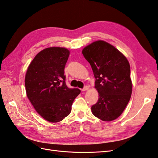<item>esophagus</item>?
Instances as JSON below:
<instances>
[{"mask_svg":"<svg viewBox=\"0 0 158 158\" xmlns=\"http://www.w3.org/2000/svg\"><path fill=\"white\" fill-rule=\"evenodd\" d=\"M88 86H87V85H85V86H84L83 87V88L81 89L83 92H85V91H86V90H88Z\"/></svg>","mask_w":158,"mask_h":158,"instance_id":"34e87169","label":"esophagus"}]
</instances>
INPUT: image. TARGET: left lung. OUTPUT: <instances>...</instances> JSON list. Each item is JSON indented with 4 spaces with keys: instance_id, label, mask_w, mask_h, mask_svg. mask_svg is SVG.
Masks as SVG:
<instances>
[{
    "instance_id": "obj_1",
    "label": "left lung",
    "mask_w": 158,
    "mask_h": 158,
    "mask_svg": "<svg viewBox=\"0 0 158 158\" xmlns=\"http://www.w3.org/2000/svg\"><path fill=\"white\" fill-rule=\"evenodd\" d=\"M96 79L99 98L92 106L93 115L106 122L121 115L132 94L130 66L118 49L103 41H95L83 49Z\"/></svg>"
}]
</instances>
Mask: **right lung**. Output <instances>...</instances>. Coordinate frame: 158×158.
Returning a JSON list of instances; mask_svg holds the SVG:
<instances>
[{"label": "right lung", "instance_id": "obj_1", "mask_svg": "<svg viewBox=\"0 0 158 158\" xmlns=\"http://www.w3.org/2000/svg\"><path fill=\"white\" fill-rule=\"evenodd\" d=\"M69 51L63 48L42 50L29 65L25 77L26 94L40 115L49 122H58L71 111L81 90L66 84L64 68Z\"/></svg>", "mask_w": 158, "mask_h": 158}]
</instances>
